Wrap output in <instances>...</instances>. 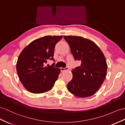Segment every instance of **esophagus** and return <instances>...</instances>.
I'll return each mask as SVG.
<instances>
[{"label":"esophagus","mask_w":125,"mask_h":125,"mask_svg":"<svg viewBox=\"0 0 125 125\" xmlns=\"http://www.w3.org/2000/svg\"><path fill=\"white\" fill-rule=\"evenodd\" d=\"M60 70H61V72H63V71H67V70H68V67H66V68L61 67L60 68Z\"/></svg>","instance_id":"obj_1"}]
</instances>
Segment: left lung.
Returning <instances> with one entry per match:
<instances>
[{
	"mask_svg": "<svg viewBox=\"0 0 125 125\" xmlns=\"http://www.w3.org/2000/svg\"><path fill=\"white\" fill-rule=\"evenodd\" d=\"M71 48L75 60L81 62L80 66L72 71L73 78L67 89L78 98L95 94L105 78L107 64L105 58L94 42L81 36H64Z\"/></svg>",
	"mask_w": 125,
	"mask_h": 125,
	"instance_id": "8db88e82",
	"label": "left lung"
}]
</instances>
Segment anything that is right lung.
Returning a JSON list of instances; mask_svg holds the SVG:
<instances>
[{"label":"right lung","instance_id":"add662e5","mask_svg":"<svg viewBox=\"0 0 125 125\" xmlns=\"http://www.w3.org/2000/svg\"><path fill=\"white\" fill-rule=\"evenodd\" d=\"M63 35L44 36L35 40L24 49L18 58L16 70L24 87L29 92L39 94L52 89L60 69L45 66L53 58L54 50Z\"/></svg>","mask_w":125,"mask_h":125}]
</instances>
